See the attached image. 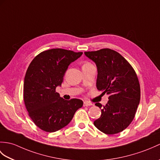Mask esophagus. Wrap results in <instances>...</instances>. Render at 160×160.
I'll return each mask as SVG.
<instances>
[{
	"label": "esophagus",
	"instance_id": "1",
	"mask_svg": "<svg viewBox=\"0 0 160 160\" xmlns=\"http://www.w3.org/2000/svg\"><path fill=\"white\" fill-rule=\"evenodd\" d=\"M93 104H92V103L91 102H87L85 101L84 102V106H92Z\"/></svg>",
	"mask_w": 160,
	"mask_h": 160
}]
</instances>
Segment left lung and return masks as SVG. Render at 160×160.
<instances>
[{"label":"left lung","instance_id":"1","mask_svg":"<svg viewBox=\"0 0 160 160\" xmlns=\"http://www.w3.org/2000/svg\"><path fill=\"white\" fill-rule=\"evenodd\" d=\"M98 69L96 87L109 95L106 106L96 103L102 114L94 125L106 134H115L127 128L134 118L140 99V87L131 65L117 52L109 48L85 52Z\"/></svg>","mask_w":160,"mask_h":160}]
</instances>
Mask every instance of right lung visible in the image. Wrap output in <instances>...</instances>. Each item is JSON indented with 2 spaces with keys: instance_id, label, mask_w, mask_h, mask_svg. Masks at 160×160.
<instances>
[{
  "instance_id": "1",
  "label": "right lung",
  "mask_w": 160,
  "mask_h": 160,
  "mask_svg": "<svg viewBox=\"0 0 160 160\" xmlns=\"http://www.w3.org/2000/svg\"><path fill=\"white\" fill-rule=\"evenodd\" d=\"M82 54L51 49L41 52L29 65L24 78V101L30 117L42 130L54 132L65 127L83 106L82 100H65L56 92L68 66Z\"/></svg>"
}]
</instances>
